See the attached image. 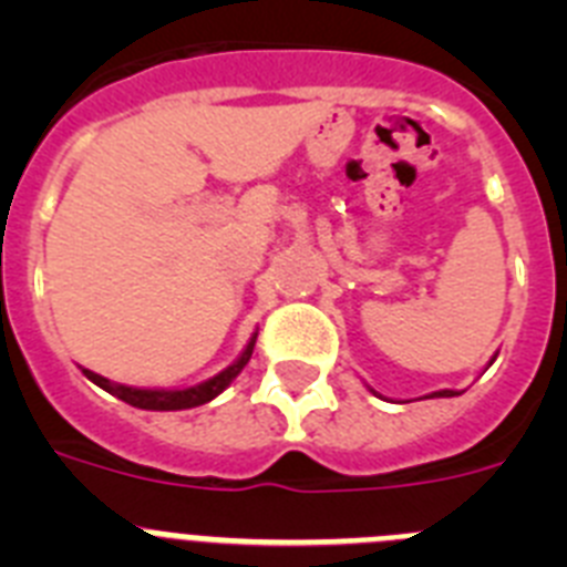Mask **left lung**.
Wrapping results in <instances>:
<instances>
[{"label": "left lung", "mask_w": 567, "mask_h": 567, "mask_svg": "<svg viewBox=\"0 0 567 567\" xmlns=\"http://www.w3.org/2000/svg\"><path fill=\"white\" fill-rule=\"evenodd\" d=\"M454 394H460V392H454V389H443V392H434L432 398H454Z\"/></svg>", "instance_id": "left-lung-1"}]
</instances>
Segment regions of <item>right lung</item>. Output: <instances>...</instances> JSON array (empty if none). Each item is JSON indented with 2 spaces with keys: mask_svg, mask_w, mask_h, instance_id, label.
Here are the masks:
<instances>
[{
  "mask_svg": "<svg viewBox=\"0 0 567 567\" xmlns=\"http://www.w3.org/2000/svg\"><path fill=\"white\" fill-rule=\"evenodd\" d=\"M255 338H258V334H252V340H249L247 349L240 352V358L235 360L233 365H227L224 372H218L215 378L204 380V383L198 385H189V389H173V392H167V389H133V385L110 383L107 378L90 372V369H82V372L84 378L93 380L96 385H102L104 392L115 394V398L135 405V409H147V412H182V409H195V405L209 403V400L218 398V394H221L235 378H238L240 369H244V365L249 363V358H252Z\"/></svg>",
  "mask_w": 567,
  "mask_h": 567,
  "instance_id": "right-lung-1",
  "label": "right lung"
}]
</instances>
